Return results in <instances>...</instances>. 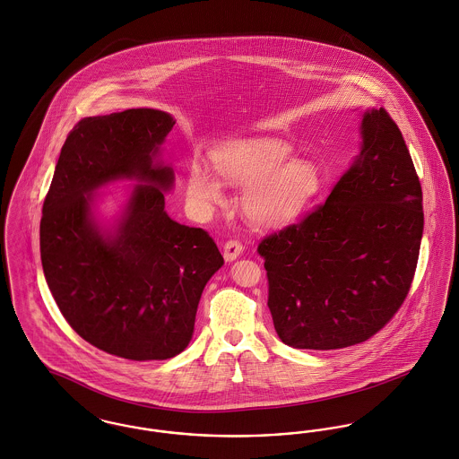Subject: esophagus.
<instances>
[{
    "label": "esophagus",
    "instance_id": "1",
    "mask_svg": "<svg viewBox=\"0 0 459 459\" xmlns=\"http://www.w3.org/2000/svg\"><path fill=\"white\" fill-rule=\"evenodd\" d=\"M243 253V244L238 243V241H229L223 246V258L225 262H234L241 256Z\"/></svg>",
    "mask_w": 459,
    "mask_h": 459
}]
</instances>
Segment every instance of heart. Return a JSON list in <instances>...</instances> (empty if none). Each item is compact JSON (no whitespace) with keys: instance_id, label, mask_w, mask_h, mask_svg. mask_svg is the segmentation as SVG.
<instances>
[{"instance_id":"obj_1","label":"heart","mask_w":459,"mask_h":459,"mask_svg":"<svg viewBox=\"0 0 459 459\" xmlns=\"http://www.w3.org/2000/svg\"><path fill=\"white\" fill-rule=\"evenodd\" d=\"M215 175L199 162L186 173V195L197 212H210L223 201V187L243 189L238 210L258 230L293 223L323 190L321 166L295 158L281 138L253 136L227 142L212 151Z\"/></svg>"}]
</instances>
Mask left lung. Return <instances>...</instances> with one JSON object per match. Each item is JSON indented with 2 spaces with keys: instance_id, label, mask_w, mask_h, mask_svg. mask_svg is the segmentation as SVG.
Instances as JSON below:
<instances>
[{
  "instance_id": "obj_1",
  "label": "left lung",
  "mask_w": 459,
  "mask_h": 459,
  "mask_svg": "<svg viewBox=\"0 0 459 459\" xmlns=\"http://www.w3.org/2000/svg\"><path fill=\"white\" fill-rule=\"evenodd\" d=\"M360 147L323 206L258 246L277 336L293 349L366 342L403 305L423 238V194L385 108L360 117Z\"/></svg>"
}]
</instances>
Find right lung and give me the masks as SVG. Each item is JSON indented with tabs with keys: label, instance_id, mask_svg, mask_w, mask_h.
<instances>
[{
	"label": "right lung",
	"instance_id": "right-lung-1",
	"mask_svg": "<svg viewBox=\"0 0 459 459\" xmlns=\"http://www.w3.org/2000/svg\"><path fill=\"white\" fill-rule=\"evenodd\" d=\"M173 125L145 108L82 119L43 204L41 264L62 316L93 347L130 360L187 349L203 290L223 265L206 230L164 210L175 173L162 143ZM119 181L131 189L104 219L101 190Z\"/></svg>",
	"mask_w": 459,
	"mask_h": 459
}]
</instances>
